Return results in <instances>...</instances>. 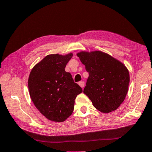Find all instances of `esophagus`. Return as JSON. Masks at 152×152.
I'll use <instances>...</instances> for the list:
<instances>
[{
  "label": "esophagus",
  "mask_w": 152,
  "mask_h": 152,
  "mask_svg": "<svg viewBox=\"0 0 152 152\" xmlns=\"http://www.w3.org/2000/svg\"><path fill=\"white\" fill-rule=\"evenodd\" d=\"M78 84L80 85V86L82 88H83L84 87V86H85V83H84V82H83V81L79 82H78Z\"/></svg>",
  "instance_id": "34e87169"
}]
</instances>
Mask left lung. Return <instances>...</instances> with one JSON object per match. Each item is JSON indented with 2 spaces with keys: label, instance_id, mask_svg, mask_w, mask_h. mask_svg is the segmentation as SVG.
<instances>
[{
  "label": "left lung",
  "instance_id": "8db88e82",
  "mask_svg": "<svg viewBox=\"0 0 152 152\" xmlns=\"http://www.w3.org/2000/svg\"><path fill=\"white\" fill-rule=\"evenodd\" d=\"M89 74L84 93L104 113L114 111L128 92L129 75L122 63L100 51L77 54Z\"/></svg>",
  "mask_w": 152,
  "mask_h": 152
}]
</instances>
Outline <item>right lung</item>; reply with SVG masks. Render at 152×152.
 I'll list each match as a JSON object with an SVG mask.
<instances>
[{
  "mask_svg": "<svg viewBox=\"0 0 152 152\" xmlns=\"http://www.w3.org/2000/svg\"><path fill=\"white\" fill-rule=\"evenodd\" d=\"M72 54H50L30 72L28 90L36 107L47 119L64 122L72 114L74 100L82 92L65 67Z\"/></svg>",
  "mask_w": 152,
  "mask_h": 152,
  "instance_id": "right-lung-1",
  "label": "right lung"
}]
</instances>
